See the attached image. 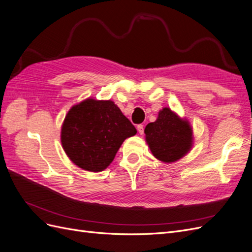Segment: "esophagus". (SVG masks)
<instances>
[{
    "mask_svg": "<svg viewBox=\"0 0 252 252\" xmlns=\"http://www.w3.org/2000/svg\"><path fill=\"white\" fill-rule=\"evenodd\" d=\"M137 129H138V133H139L140 135L143 134V126L142 125H138Z\"/></svg>",
    "mask_w": 252,
    "mask_h": 252,
    "instance_id": "1",
    "label": "esophagus"
}]
</instances>
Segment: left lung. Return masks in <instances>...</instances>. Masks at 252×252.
<instances>
[{
	"instance_id": "1",
	"label": "left lung",
	"mask_w": 252,
	"mask_h": 252,
	"mask_svg": "<svg viewBox=\"0 0 252 252\" xmlns=\"http://www.w3.org/2000/svg\"><path fill=\"white\" fill-rule=\"evenodd\" d=\"M145 141L158 160L172 163L183 158L193 145V132L189 121L169 108L159 111L156 121L144 128Z\"/></svg>"
}]
</instances>
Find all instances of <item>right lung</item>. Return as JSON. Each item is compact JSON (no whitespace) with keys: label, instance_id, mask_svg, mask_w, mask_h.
Listing matches in <instances>:
<instances>
[{"label":"right lung","instance_id":"add662e5","mask_svg":"<svg viewBox=\"0 0 252 252\" xmlns=\"http://www.w3.org/2000/svg\"><path fill=\"white\" fill-rule=\"evenodd\" d=\"M137 129L112 100L89 97L68 111L61 129L63 149L69 159L88 172L107 168L121 144Z\"/></svg>","mask_w":252,"mask_h":252}]
</instances>
